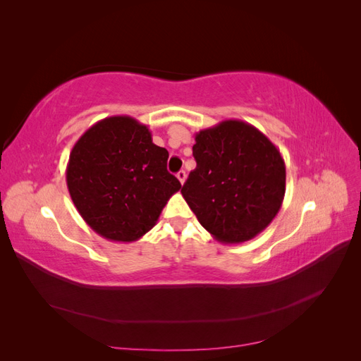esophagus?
<instances>
[{
  "label": "esophagus",
  "instance_id": "obj_1",
  "mask_svg": "<svg viewBox=\"0 0 361 361\" xmlns=\"http://www.w3.org/2000/svg\"><path fill=\"white\" fill-rule=\"evenodd\" d=\"M176 178H178V179H179V182L183 185V183H185V179H187V173H185L183 170H180V171H178Z\"/></svg>",
  "mask_w": 361,
  "mask_h": 361
}]
</instances>
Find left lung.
<instances>
[{"label": "left lung", "mask_w": 361, "mask_h": 361, "mask_svg": "<svg viewBox=\"0 0 361 361\" xmlns=\"http://www.w3.org/2000/svg\"><path fill=\"white\" fill-rule=\"evenodd\" d=\"M197 167L180 190L199 223L216 241L241 244L257 236L280 211L286 166L257 128L223 120L195 134Z\"/></svg>", "instance_id": "obj_1"}]
</instances>
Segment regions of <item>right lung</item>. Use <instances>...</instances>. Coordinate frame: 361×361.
Returning a JSON list of instances; mask_svg holds the SVG:
<instances>
[{
	"label": "right lung",
	"mask_w": 361,
	"mask_h": 361,
	"mask_svg": "<svg viewBox=\"0 0 361 361\" xmlns=\"http://www.w3.org/2000/svg\"><path fill=\"white\" fill-rule=\"evenodd\" d=\"M167 149L130 116L90 126L69 155L71 199L92 231L108 241L133 243L146 235L180 182L167 171Z\"/></svg>",
	"instance_id": "add662e5"
}]
</instances>
